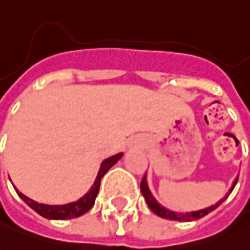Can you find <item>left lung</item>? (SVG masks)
Masks as SVG:
<instances>
[{"instance_id": "left-lung-1", "label": "left lung", "mask_w": 250, "mask_h": 250, "mask_svg": "<svg viewBox=\"0 0 250 250\" xmlns=\"http://www.w3.org/2000/svg\"><path fill=\"white\" fill-rule=\"evenodd\" d=\"M237 181H238V176H237V179L234 180V183H233V186L230 188V191L226 193V196L223 199H221L219 202L214 206H210V207H207V208H203V210H199V211H192V212H186V214H183V212H174V211H170L165 208L164 206L158 203L157 200L154 199V196L151 195V192L149 189V186H147V181H146V174L143 176L142 181H141V192H142L143 198L146 199V203L149 206V208L154 214H157L158 216H161V218H165V219H169V221H180V222H191V221H196V219H200V218H203L204 215H207V214H210L211 211H214L218 207V206H221V204L228 199V196L233 191V188L237 184Z\"/></svg>"}]
</instances>
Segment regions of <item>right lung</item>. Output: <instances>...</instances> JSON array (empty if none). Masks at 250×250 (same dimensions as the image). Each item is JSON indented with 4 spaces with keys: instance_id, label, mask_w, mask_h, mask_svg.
<instances>
[{
    "instance_id": "add662e5",
    "label": "right lung",
    "mask_w": 250,
    "mask_h": 250,
    "mask_svg": "<svg viewBox=\"0 0 250 250\" xmlns=\"http://www.w3.org/2000/svg\"><path fill=\"white\" fill-rule=\"evenodd\" d=\"M122 155H123V153H119V154H115L107 158V160H104L103 164H101L100 170L97 173L95 183H93V186L90 187L88 193H85L83 198L78 199L77 202H73V203L62 204V206H50V204L38 203V202H35L32 199L27 198L25 195H22L21 192H19L17 189H16V192L32 210L36 211L43 218H47V219H71V218H78V216L83 215L85 212H88L93 207L96 196H97L99 189H100V183L103 176L107 173L108 170L116 162L119 161L120 158H122Z\"/></svg>"
}]
</instances>
